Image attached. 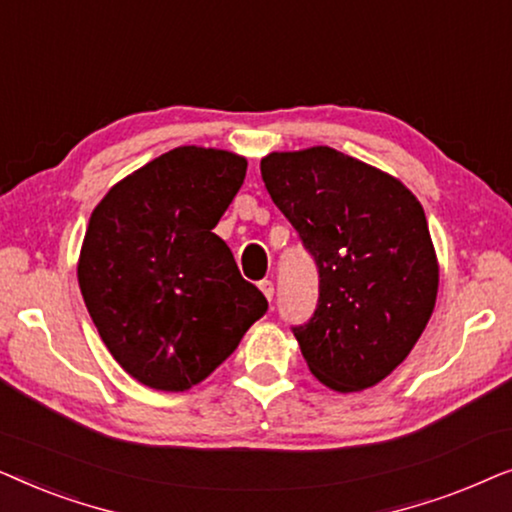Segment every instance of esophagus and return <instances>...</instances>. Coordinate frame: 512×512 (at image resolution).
Wrapping results in <instances>:
<instances>
[{
	"mask_svg": "<svg viewBox=\"0 0 512 512\" xmlns=\"http://www.w3.org/2000/svg\"><path fill=\"white\" fill-rule=\"evenodd\" d=\"M258 289L263 291V296L272 300V296H275V284L270 282V279H263V282H258Z\"/></svg>",
	"mask_w": 512,
	"mask_h": 512,
	"instance_id": "34e87169",
	"label": "esophagus"
}]
</instances>
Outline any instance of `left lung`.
I'll list each match as a JSON object with an SVG mask.
<instances>
[{
	"label": "left lung",
	"mask_w": 512,
	"mask_h": 512,
	"mask_svg": "<svg viewBox=\"0 0 512 512\" xmlns=\"http://www.w3.org/2000/svg\"><path fill=\"white\" fill-rule=\"evenodd\" d=\"M270 198L319 268V303L293 328L307 368L352 394L401 366L429 324L438 258L419 200L391 174L312 146L261 160Z\"/></svg>",
	"instance_id": "obj_1"
}]
</instances>
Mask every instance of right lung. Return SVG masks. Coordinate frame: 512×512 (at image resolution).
Returning a JSON list of instances; mask_svg holds the SVG:
<instances>
[{
	"mask_svg": "<svg viewBox=\"0 0 512 512\" xmlns=\"http://www.w3.org/2000/svg\"><path fill=\"white\" fill-rule=\"evenodd\" d=\"M247 158L179 146L118 181L90 214L79 286L111 356L137 382L186 391L214 373L268 300L212 233Z\"/></svg>",
	"mask_w": 512,
	"mask_h": 512,
	"instance_id": "add662e5",
	"label": "right lung"
}]
</instances>
